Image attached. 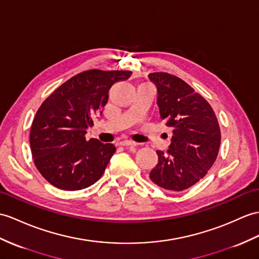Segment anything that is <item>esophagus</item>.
Instances as JSON below:
<instances>
[{
	"label": "esophagus",
	"instance_id": "obj_1",
	"mask_svg": "<svg viewBox=\"0 0 259 259\" xmlns=\"http://www.w3.org/2000/svg\"><path fill=\"white\" fill-rule=\"evenodd\" d=\"M120 144L123 147H130V146H137V143L134 141H130V140H123L120 142Z\"/></svg>",
	"mask_w": 259,
	"mask_h": 259
}]
</instances>
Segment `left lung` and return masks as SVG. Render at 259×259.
<instances>
[{"label":"left lung","instance_id":"8db88e82","mask_svg":"<svg viewBox=\"0 0 259 259\" xmlns=\"http://www.w3.org/2000/svg\"><path fill=\"white\" fill-rule=\"evenodd\" d=\"M158 89L161 119L172 129L169 150L157 151L150 179L160 188L183 191L206 176L218 158L221 130L211 105L181 78L149 74Z\"/></svg>","mask_w":259,"mask_h":259}]
</instances>
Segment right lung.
<instances>
[{"instance_id": "1", "label": "right lung", "mask_w": 259, "mask_h": 259, "mask_svg": "<svg viewBox=\"0 0 259 259\" xmlns=\"http://www.w3.org/2000/svg\"><path fill=\"white\" fill-rule=\"evenodd\" d=\"M129 70L90 69L71 77L40 105L33 120L29 144L34 163L47 182L66 191L97 182L116 151L111 143L86 140V129L108 101L113 83Z\"/></svg>"}]
</instances>
